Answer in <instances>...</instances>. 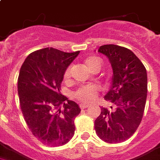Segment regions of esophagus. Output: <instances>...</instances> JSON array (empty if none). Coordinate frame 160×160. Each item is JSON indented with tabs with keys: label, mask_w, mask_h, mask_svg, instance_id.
I'll return each instance as SVG.
<instances>
[{
	"label": "esophagus",
	"mask_w": 160,
	"mask_h": 160,
	"mask_svg": "<svg viewBox=\"0 0 160 160\" xmlns=\"http://www.w3.org/2000/svg\"><path fill=\"white\" fill-rule=\"evenodd\" d=\"M80 107L81 109H85V108L89 107V105H88V104H84V103H81V104L80 105Z\"/></svg>",
	"instance_id": "1"
}]
</instances>
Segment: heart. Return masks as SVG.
<instances>
[{
    "mask_svg": "<svg viewBox=\"0 0 160 160\" xmlns=\"http://www.w3.org/2000/svg\"><path fill=\"white\" fill-rule=\"evenodd\" d=\"M85 65L92 72L100 71L102 68V62L97 57H89L85 60ZM64 79L68 80L71 76V67H68L64 72ZM99 87L96 84H88L84 85L78 88L76 92H74V97L78 100L81 101L83 102H91L96 98L97 95L98 93Z\"/></svg>",
    "mask_w": 160,
    "mask_h": 160,
    "instance_id": "heart-1",
    "label": "heart"
}]
</instances>
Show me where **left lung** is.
Returning <instances> with one entry per match:
<instances>
[{"label": "left lung", "instance_id": "obj_1", "mask_svg": "<svg viewBox=\"0 0 160 160\" xmlns=\"http://www.w3.org/2000/svg\"><path fill=\"white\" fill-rule=\"evenodd\" d=\"M98 52L108 58L113 76L111 88L104 97L111 104V110L101 107L94 128L104 142L119 143L132 136L142 121L147 97V74L140 59L127 48L105 45Z\"/></svg>", "mask_w": 160, "mask_h": 160}]
</instances>
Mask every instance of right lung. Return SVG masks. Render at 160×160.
<instances>
[{
	"mask_svg": "<svg viewBox=\"0 0 160 160\" xmlns=\"http://www.w3.org/2000/svg\"><path fill=\"white\" fill-rule=\"evenodd\" d=\"M80 53L39 49L23 62L18 79L21 111L33 136L49 146L68 143L75 133L77 103L60 92L65 70Z\"/></svg>",
	"mask_w": 160,
	"mask_h": 160,
	"instance_id": "1",
	"label": "right lung"
}]
</instances>
